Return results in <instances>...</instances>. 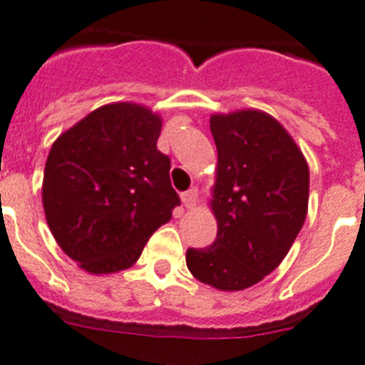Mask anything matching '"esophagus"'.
<instances>
[{
	"mask_svg": "<svg viewBox=\"0 0 365 365\" xmlns=\"http://www.w3.org/2000/svg\"><path fill=\"white\" fill-rule=\"evenodd\" d=\"M182 202L187 209H192L196 205V202H198V190L189 189L185 192H182Z\"/></svg>",
	"mask_w": 365,
	"mask_h": 365,
	"instance_id": "obj_1",
	"label": "esophagus"
}]
</instances>
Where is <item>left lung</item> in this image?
<instances>
[{
  "label": "left lung",
  "instance_id": "left-lung-1",
  "mask_svg": "<svg viewBox=\"0 0 365 365\" xmlns=\"http://www.w3.org/2000/svg\"><path fill=\"white\" fill-rule=\"evenodd\" d=\"M211 133L218 232L211 245L187 249L185 260L196 280L242 291L274 271L297 240L307 215L309 167L287 130L262 110L212 114Z\"/></svg>",
  "mask_w": 365,
  "mask_h": 365
}]
</instances>
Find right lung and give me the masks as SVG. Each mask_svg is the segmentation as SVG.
Listing matches in <instances>:
<instances>
[{
  "label": "right lung",
  "mask_w": 365,
  "mask_h": 365,
  "mask_svg": "<svg viewBox=\"0 0 365 365\" xmlns=\"http://www.w3.org/2000/svg\"><path fill=\"white\" fill-rule=\"evenodd\" d=\"M160 133L158 114L123 101L93 110L52 143L45 218L65 255L87 272L129 269L180 205L169 156L156 147Z\"/></svg>",
  "instance_id": "right-lung-1"
}]
</instances>
